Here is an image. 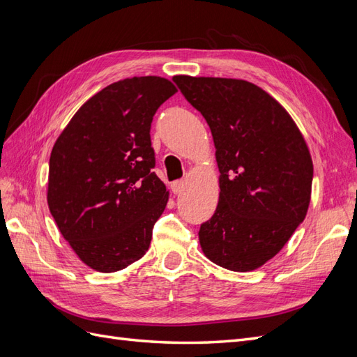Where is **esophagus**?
I'll use <instances>...</instances> for the list:
<instances>
[{"label":"esophagus","instance_id":"esophagus-1","mask_svg":"<svg viewBox=\"0 0 357 357\" xmlns=\"http://www.w3.org/2000/svg\"><path fill=\"white\" fill-rule=\"evenodd\" d=\"M171 189H172V192L176 193V195H180V193L185 190V181L183 180H177V181H174L171 185Z\"/></svg>","mask_w":357,"mask_h":357}]
</instances>
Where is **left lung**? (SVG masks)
Masks as SVG:
<instances>
[{"label": "left lung", "instance_id": "8db88e82", "mask_svg": "<svg viewBox=\"0 0 357 357\" xmlns=\"http://www.w3.org/2000/svg\"><path fill=\"white\" fill-rule=\"evenodd\" d=\"M172 80L207 121L220 171L218 208L198 234L202 252L231 271H253L307 215L312 160L305 139L284 107L250 82Z\"/></svg>", "mask_w": 357, "mask_h": 357}]
</instances>
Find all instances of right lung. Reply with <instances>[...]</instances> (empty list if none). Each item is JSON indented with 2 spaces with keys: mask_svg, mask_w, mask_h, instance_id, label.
<instances>
[{
  "mask_svg": "<svg viewBox=\"0 0 357 357\" xmlns=\"http://www.w3.org/2000/svg\"><path fill=\"white\" fill-rule=\"evenodd\" d=\"M176 92L158 75L112 83L80 107L52 149L49 210L95 271H121L149 250L169 195L152 171L150 126Z\"/></svg>",
  "mask_w": 357,
  "mask_h": 357,
  "instance_id": "obj_1",
  "label": "right lung"
}]
</instances>
